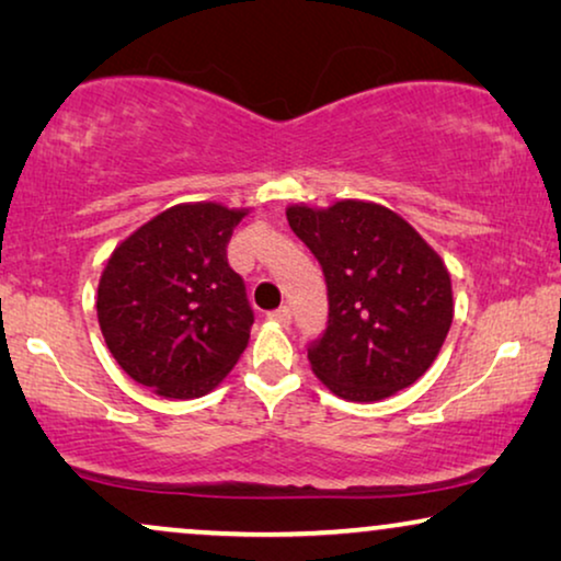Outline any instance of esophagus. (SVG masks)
I'll return each mask as SVG.
<instances>
[{
  "label": "esophagus",
  "mask_w": 561,
  "mask_h": 561,
  "mask_svg": "<svg viewBox=\"0 0 561 561\" xmlns=\"http://www.w3.org/2000/svg\"><path fill=\"white\" fill-rule=\"evenodd\" d=\"M267 317H271L273 321H278L280 327H288L290 324V309H288V306H280V309L271 311V313H267Z\"/></svg>",
  "instance_id": "34e87169"
}]
</instances>
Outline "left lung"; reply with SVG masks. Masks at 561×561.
<instances>
[{
	"instance_id": "obj_1",
	"label": "left lung",
	"mask_w": 561,
	"mask_h": 561,
	"mask_svg": "<svg viewBox=\"0 0 561 561\" xmlns=\"http://www.w3.org/2000/svg\"><path fill=\"white\" fill-rule=\"evenodd\" d=\"M286 217L327 278V332L309 347L313 375L357 403L413 386L455 317L444 260L409 221L373 202L294 204Z\"/></svg>"
}]
</instances>
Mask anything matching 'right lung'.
Wrapping results in <instances>:
<instances>
[{"instance_id":"1","label":"right lung","mask_w":561,"mask_h":561,"mask_svg":"<svg viewBox=\"0 0 561 561\" xmlns=\"http://www.w3.org/2000/svg\"><path fill=\"white\" fill-rule=\"evenodd\" d=\"M244 214L214 202L171 206L106 260L99 327L122 370L152 393L206 396L248 347L255 313L227 263Z\"/></svg>"}]
</instances>
